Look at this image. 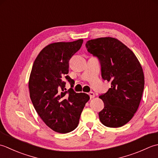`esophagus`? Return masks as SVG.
<instances>
[{
  "instance_id": "obj_1",
  "label": "esophagus",
  "mask_w": 158,
  "mask_h": 158,
  "mask_svg": "<svg viewBox=\"0 0 158 158\" xmlns=\"http://www.w3.org/2000/svg\"><path fill=\"white\" fill-rule=\"evenodd\" d=\"M89 95L90 98H91V99H93V98H95V93H93V92H90V93H89Z\"/></svg>"
}]
</instances>
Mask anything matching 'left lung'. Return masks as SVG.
<instances>
[{"label":"left lung","mask_w":158,"mask_h":158,"mask_svg":"<svg viewBox=\"0 0 158 158\" xmlns=\"http://www.w3.org/2000/svg\"><path fill=\"white\" fill-rule=\"evenodd\" d=\"M86 46L88 52L99 59L102 78L111 82L108 92L99 96L104 104L99 112V120L106 127L123 126L134 117L142 98V66L132 51L116 38L91 40Z\"/></svg>","instance_id":"1"}]
</instances>
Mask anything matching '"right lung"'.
<instances>
[{"mask_svg": "<svg viewBox=\"0 0 158 158\" xmlns=\"http://www.w3.org/2000/svg\"><path fill=\"white\" fill-rule=\"evenodd\" d=\"M83 40L56 42L44 48L32 67L28 81L30 98L35 110L47 126L56 132L65 134L77 127L89 95L66 91L64 79L72 85L67 76L69 60L80 50Z\"/></svg>", "mask_w": 158, "mask_h": 158, "instance_id": "add662e5", "label": "right lung"}]
</instances>
